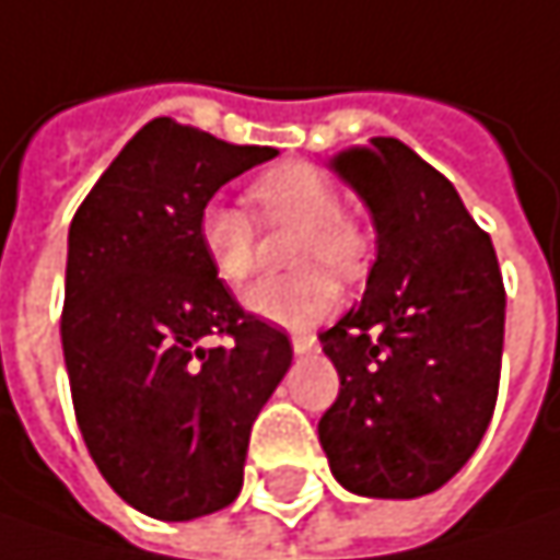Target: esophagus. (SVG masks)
I'll return each mask as SVG.
<instances>
[{
	"mask_svg": "<svg viewBox=\"0 0 560 560\" xmlns=\"http://www.w3.org/2000/svg\"><path fill=\"white\" fill-rule=\"evenodd\" d=\"M291 349H294L298 355H307V352L317 349V336H314V332H298V336H291Z\"/></svg>",
	"mask_w": 560,
	"mask_h": 560,
	"instance_id": "obj_1",
	"label": "esophagus"
}]
</instances>
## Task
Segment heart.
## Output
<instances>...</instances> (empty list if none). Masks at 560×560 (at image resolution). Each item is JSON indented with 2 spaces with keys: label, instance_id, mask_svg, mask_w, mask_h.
Here are the masks:
<instances>
[{
  "label": "heart",
  "instance_id": "1",
  "mask_svg": "<svg viewBox=\"0 0 560 560\" xmlns=\"http://www.w3.org/2000/svg\"><path fill=\"white\" fill-rule=\"evenodd\" d=\"M253 201L269 221L301 224V233L291 246V262L304 266L288 276L259 279L243 291V307L269 320L276 327L304 330L320 324L339 307V281L332 279L330 265L342 279H355L369 262V240L355 228L342 208V195L330 178L307 163H291L272 170L253 185ZM195 236L211 262L214 276L228 284L249 279L256 266V233L253 221L224 198H211L201 205ZM320 261V267H314Z\"/></svg>",
  "mask_w": 560,
  "mask_h": 560
}]
</instances>
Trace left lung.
Segmentation results:
<instances>
[{
    "label": "left lung",
    "instance_id": "left-lung-1",
    "mask_svg": "<svg viewBox=\"0 0 560 560\" xmlns=\"http://www.w3.org/2000/svg\"><path fill=\"white\" fill-rule=\"evenodd\" d=\"M369 208L378 259L327 332L339 397L320 420L330 471L359 497L413 500L452 481L493 417L506 291L490 236L455 185L375 137L330 160Z\"/></svg>",
    "mask_w": 560,
    "mask_h": 560
}]
</instances>
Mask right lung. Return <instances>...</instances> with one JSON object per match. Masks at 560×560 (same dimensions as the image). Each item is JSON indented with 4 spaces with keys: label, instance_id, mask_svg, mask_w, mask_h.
Instances as JSON below:
<instances>
[{
    "label": "right lung",
    "instance_id": "right-lung-1",
    "mask_svg": "<svg viewBox=\"0 0 560 560\" xmlns=\"http://www.w3.org/2000/svg\"><path fill=\"white\" fill-rule=\"evenodd\" d=\"M276 156L153 118L70 224L60 339L79 432L112 490L153 520L236 500L249 430L291 369L288 336L236 304L195 236L221 185Z\"/></svg>",
    "mask_w": 560,
    "mask_h": 560
}]
</instances>
